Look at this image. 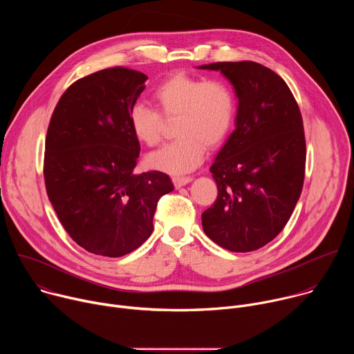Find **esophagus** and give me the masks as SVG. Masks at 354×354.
Listing matches in <instances>:
<instances>
[{"mask_svg":"<svg viewBox=\"0 0 354 354\" xmlns=\"http://www.w3.org/2000/svg\"><path fill=\"white\" fill-rule=\"evenodd\" d=\"M193 178L192 176H174L172 182L175 185V187H182L185 185H187L189 182H192Z\"/></svg>","mask_w":354,"mask_h":354,"instance_id":"esophagus-1","label":"esophagus"}]
</instances>
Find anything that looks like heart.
Wrapping results in <instances>:
<instances>
[{
    "mask_svg": "<svg viewBox=\"0 0 354 354\" xmlns=\"http://www.w3.org/2000/svg\"><path fill=\"white\" fill-rule=\"evenodd\" d=\"M154 99L165 116L138 102L129 112V124L140 142L156 147L164 136V118H178V137L148 157L151 167L174 175L198 167L205 158L206 147H218L235 119V96L231 88L218 80L174 74L157 86Z\"/></svg>",
    "mask_w": 354,
    "mask_h": 354,
    "instance_id": "heart-1",
    "label": "heart"
}]
</instances>
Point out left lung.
I'll return each instance as SVG.
<instances>
[{"label": "left lung", "instance_id": "8db88e82", "mask_svg": "<svg viewBox=\"0 0 354 354\" xmlns=\"http://www.w3.org/2000/svg\"><path fill=\"white\" fill-rule=\"evenodd\" d=\"M221 71L238 97L235 130L210 171L217 200L201 214L206 235L231 252L257 250L290 220L306 176V136L284 80L255 62L200 66Z\"/></svg>", "mask_w": 354, "mask_h": 354}]
</instances>
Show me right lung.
<instances>
[{
  "label": "right lung",
  "instance_id": "obj_1",
  "mask_svg": "<svg viewBox=\"0 0 354 354\" xmlns=\"http://www.w3.org/2000/svg\"><path fill=\"white\" fill-rule=\"evenodd\" d=\"M147 75L126 67L80 78L50 119L43 176L67 234L91 254L119 258L153 232L158 200L174 190L160 171L134 172L140 142L129 112Z\"/></svg>",
  "mask_w": 354,
  "mask_h": 354
}]
</instances>
